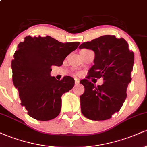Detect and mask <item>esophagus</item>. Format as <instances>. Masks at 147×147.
Listing matches in <instances>:
<instances>
[{
	"instance_id": "obj_1",
	"label": "esophagus",
	"mask_w": 147,
	"mask_h": 147,
	"mask_svg": "<svg viewBox=\"0 0 147 147\" xmlns=\"http://www.w3.org/2000/svg\"><path fill=\"white\" fill-rule=\"evenodd\" d=\"M75 83L76 85H77V84H79V79H75Z\"/></svg>"
}]
</instances>
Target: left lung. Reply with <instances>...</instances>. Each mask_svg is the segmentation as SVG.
I'll return each instance as SVG.
<instances>
[{
  "label": "left lung",
  "instance_id": "8db88e82",
  "mask_svg": "<svg viewBox=\"0 0 147 147\" xmlns=\"http://www.w3.org/2000/svg\"><path fill=\"white\" fill-rule=\"evenodd\" d=\"M95 52L94 65L88 77H102L104 84L96 86L88 79H82L85 91L80 96L82 114L91 120L110 119L120 110L126 98V90L131 82V73L134 54L127 42L114 35H104L79 45Z\"/></svg>",
  "mask_w": 147,
  "mask_h": 147
}]
</instances>
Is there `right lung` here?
I'll use <instances>...</instances> for the list:
<instances>
[{
	"mask_svg": "<svg viewBox=\"0 0 147 147\" xmlns=\"http://www.w3.org/2000/svg\"><path fill=\"white\" fill-rule=\"evenodd\" d=\"M79 45L63 43L50 36H28L18 44L11 61L12 80L30 117L48 121L59 115L61 96L73 88L75 79L66 76L57 80L50 75L51 67L61 66Z\"/></svg>",
	"mask_w": 147,
	"mask_h": 147,
	"instance_id": "right-lung-1",
	"label": "right lung"
}]
</instances>
